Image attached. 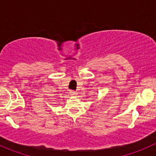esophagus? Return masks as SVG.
<instances>
[{"instance_id":"34e87169","label":"esophagus","mask_w":156,"mask_h":156,"mask_svg":"<svg viewBox=\"0 0 156 156\" xmlns=\"http://www.w3.org/2000/svg\"><path fill=\"white\" fill-rule=\"evenodd\" d=\"M69 94H70L72 96H75L77 94V92L75 90H71L69 91Z\"/></svg>"}]
</instances>
